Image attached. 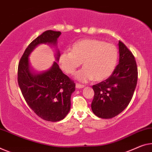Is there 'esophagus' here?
<instances>
[{"instance_id": "34e87169", "label": "esophagus", "mask_w": 152, "mask_h": 152, "mask_svg": "<svg viewBox=\"0 0 152 152\" xmlns=\"http://www.w3.org/2000/svg\"><path fill=\"white\" fill-rule=\"evenodd\" d=\"M76 88H77V89H81V88H84V86L81 85V84H80V83H76Z\"/></svg>"}]
</instances>
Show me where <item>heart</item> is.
<instances>
[{
    "mask_svg": "<svg viewBox=\"0 0 152 152\" xmlns=\"http://www.w3.org/2000/svg\"><path fill=\"white\" fill-rule=\"evenodd\" d=\"M118 50L115 45L99 39H85L75 43L71 52H64L60 56L61 68L72 75L81 66L84 67L75 75V78L82 82L94 79L104 80L110 77L116 68Z\"/></svg>",
    "mask_w": 152,
    "mask_h": 152,
    "instance_id": "1",
    "label": "heart"
}]
</instances>
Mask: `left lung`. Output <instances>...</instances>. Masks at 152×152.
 <instances>
[{
  "mask_svg": "<svg viewBox=\"0 0 152 152\" xmlns=\"http://www.w3.org/2000/svg\"><path fill=\"white\" fill-rule=\"evenodd\" d=\"M119 64L108 79L92 86V112L100 118L110 119L126 108L137 86L138 71L132 52L119 41Z\"/></svg>",
  "mask_w": 152,
  "mask_h": 152,
  "instance_id": "obj_1",
  "label": "left lung"
}]
</instances>
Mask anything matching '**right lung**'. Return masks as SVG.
Listing matches in <instances>:
<instances>
[{"label":"right lung","mask_w":152,"mask_h":152,"mask_svg":"<svg viewBox=\"0 0 152 152\" xmlns=\"http://www.w3.org/2000/svg\"><path fill=\"white\" fill-rule=\"evenodd\" d=\"M60 34V31L51 30L44 32L30 43L18 64V85L26 102L37 115L49 122L62 120L69 113L75 83L62 73L57 62L47 71L36 73L30 66L28 57L41 44L56 46ZM55 55L58 61V50Z\"/></svg>","instance_id":"1"}]
</instances>
